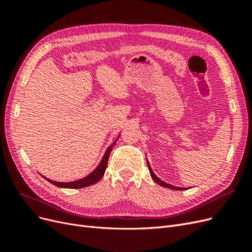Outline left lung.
Wrapping results in <instances>:
<instances>
[{
  "instance_id": "1",
  "label": "left lung",
  "mask_w": 252,
  "mask_h": 252,
  "mask_svg": "<svg viewBox=\"0 0 252 252\" xmlns=\"http://www.w3.org/2000/svg\"><path fill=\"white\" fill-rule=\"evenodd\" d=\"M147 165H148V169H149V172H150V175H151V178L154 179V181L157 183V184H158V185H161V186H164V187H166V188H169V189H173V190H186V189H188V188H183V187H175V186H173V185H170V184H168V183H165L164 181H162V180H159L157 175L155 174V172L152 171V169H151V167H150V165H149V162L147 161Z\"/></svg>"
}]
</instances>
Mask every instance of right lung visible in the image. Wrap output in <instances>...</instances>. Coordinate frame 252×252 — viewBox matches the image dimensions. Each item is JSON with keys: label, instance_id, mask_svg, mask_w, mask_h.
Instances as JSON below:
<instances>
[{"label": "right lung", "instance_id": "add662e5", "mask_svg": "<svg viewBox=\"0 0 252 252\" xmlns=\"http://www.w3.org/2000/svg\"><path fill=\"white\" fill-rule=\"evenodd\" d=\"M120 136V135H119ZM119 136L116 139V141H113V143L110 145V146L106 149L105 151V155L103 156V158L101 159L100 164H98L96 166V168L89 173L88 175H86L85 178L83 179H80V180H77V181H72V182H56V181H52V180H49L47 178L46 179L48 182H50L51 184H53L57 187H61V188H70V189H78V188H84V187H88L90 185L93 184H95L96 182L100 181L102 179V177L105 173V170L106 168H107V164H108V158H109V155L110 152L113 148L114 145H116Z\"/></svg>", "mask_w": 252, "mask_h": 252}]
</instances>
